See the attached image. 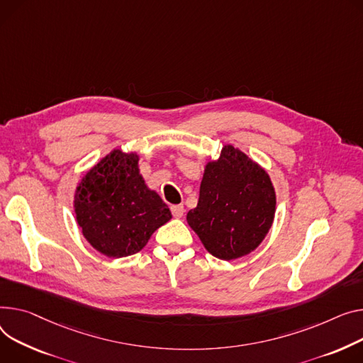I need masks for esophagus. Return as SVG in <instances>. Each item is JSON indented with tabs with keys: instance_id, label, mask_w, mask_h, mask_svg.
<instances>
[{
	"instance_id": "esophagus-1",
	"label": "esophagus",
	"mask_w": 363,
	"mask_h": 363,
	"mask_svg": "<svg viewBox=\"0 0 363 363\" xmlns=\"http://www.w3.org/2000/svg\"><path fill=\"white\" fill-rule=\"evenodd\" d=\"M171 211H172V214H174V217H177V219H179V217H182L184 216V206L182 204H175V206H172L171 207Z\"/></svg>"
}]
</instances>
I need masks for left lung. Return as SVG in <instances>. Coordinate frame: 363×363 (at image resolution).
Listing matches in <instances>:
<instances>
[{"instance_id":"1","label":"left lung","mask_w":363,"mask_h":363,"mask_svg":"<svg viewBox=\"0 0 363 363\" xmlns=\"http://www.w3.org/2000/svg\"><path fill=\"white\" fill-rule=\"evenodd\" d=\"M274 213L276 192L269 174L226 144L220 157L206 164L199 204L188 211L186 222L211 255L230 261L262 242Z\"/></svg>"}]
</instances>
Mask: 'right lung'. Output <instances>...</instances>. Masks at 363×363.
I'll return each instance as SVG.
<instances>
[{
    "instance_id": "right-lung-1",
    "label": "right lung",
    "mask_w": 363,
    "mask_h": 363,
    "mask_svg": "<svg viewBox=\"0 0 363 363\" xmlns=\"http://www.w3.org/2000/svg\"><path fill=\"white\" fill-rule=\"evenodd\" d=\"M74 213L87 242L109 258L141 251L156 229L172 219L138 169V155L113 149L83 177Z\"/></svg>"
}]
</instances>
